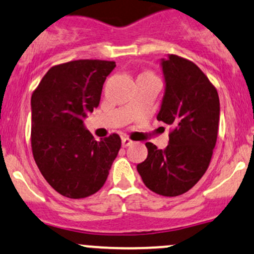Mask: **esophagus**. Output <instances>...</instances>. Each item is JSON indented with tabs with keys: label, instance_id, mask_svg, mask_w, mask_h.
<instances>
[{
	"label": "esophagus",
	"instance_id": "34e87169",
	"mask_svg": "<svg viewBox=\"0 0 254 254\" xmlns=\"http://www.w3.org/2000/svg\"><path fill=\"white\" fill-rule=\"evenodd\" d=\"M122 144H123V147H129V145H131V144H133V141L132 139H130L129 137H123V138H122Z\"/></svg>",
	"mask_w": 254,
	"mask_h": 254
}]
</instances>
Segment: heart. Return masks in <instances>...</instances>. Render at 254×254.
Returning a JSON list of instances; mask_svg holds the SVG:
<instances>
[{"label":"heart","mask_w":254,"mask_h":254,"mask_svg":"<svg viewBox=\"0 0 254 254\" xmlns=\"http://www.w3.org/2000/svg\"><path fill=\"white\" fill-rule=\"evenodd\" d=\"M141 76H153V74H151V72H143Z\"/></svg>","instance_id":"1"}]
</instances>
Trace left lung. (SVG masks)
<instances>
[{
    "label": "left lung",
    "instance_id": "1",
    "mask_svg": "<svg viewBox=\"0 0 254 254\" xmlns=\"http://www.w3.org/2000/svg\"><path fill=\"white\" fill-rule=\"evenodd\" d=\"M161 64L166 90L157 121L172 125L170 144L162 150L147 142L148 156L137 171L149 190L176 197L193 188L210 165L220 100L214 84L193 62L170 55Z\"/></svg>",
    "mask_w": 254,
    "mask_h": 254
}]
</instances>
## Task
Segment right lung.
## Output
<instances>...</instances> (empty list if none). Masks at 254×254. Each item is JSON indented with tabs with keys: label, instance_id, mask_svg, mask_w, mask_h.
Masks as SVG:
<instances>
[{
	"label": "right lung",
	"instance_id": "obj_1",
	"mask_svg": "<svg viewBox=\"0 0 254 254\" xmlns=\"http://www.w3.org/2000/svg\"><path fill=\"white\" fill-rule=\"evenodd\" d=\"M116 62L77 60L52 66L31 99V147L45 180L64 197L80 199L103 188L122 141L111 133L95 141L82 118L100 101Z\"/></svg>",
	"mask_w": 254,
	"mask_h": 254
}]
</instances>
